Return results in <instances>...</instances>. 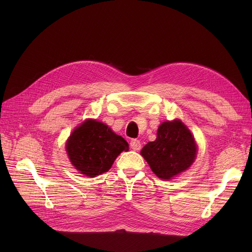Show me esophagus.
Wrapping results in <instances>:
<instances>
[{"instance_id":"1","label":"esophagus","mask_w":252,"mask_h":252,"mask_svg":"<svg viewBox=\"0 0 252 252\" xmlns=\"http://www.w3.org/2000/svg\"><path fill=\"white\" fill-rule=\"evenodd\" d=\"M129 146H130V148L133 149V150L139 151L141 149V142L139 140H137V139H133V140L130 141V143H129Z\"/></svg>"}]
</instances>
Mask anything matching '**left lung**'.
<instances>
[{
    "mask_svg": "<svg viewBox=\"0 0 252 252\" xmlns=\"http://www.w3.org/2000/svg\"><path fill=\"white\" fill-rule=\"evenodd\" d=\"M197 145L190 129L180 119L162 123L157 138L141 150L153 173L162 180H170L187 170L194 162Z\"/></svg>",
    "mask_w": 252,
    "mask_h": 252,
    "instance_id": "obj_1",
    "label": "left lung"
}]
</instances>
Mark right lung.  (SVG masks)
Instances as JSON below:
<instances>
[{
    "label": "right lung",
    "mask_w": 252,
    "mask_h": 252,
    "mask_svg": "<svg viewBox=\"0 0 252 252\" xmlns=\"http://www.w3.org/2000/svg\"><path fill=\"white\" fill-rule=\"evenodd\" d=\"M128 151V144L103 123L87 119L66 142V152L79 173L94 178L110 169L116 157Z\"/></svg>",
    "instance_id": "obj_1"
}]
</instances>
